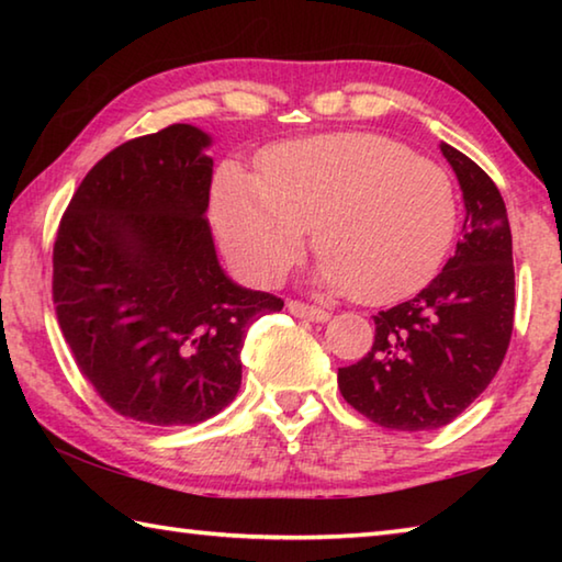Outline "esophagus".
Segmentation results:
<instances>
[{"instance_id":"1","label":"esophagus","mask_w":562,"mask_h":562,"mask_svg":"<svg viewBox=\"0 0 562 562\" xmlns=\"http://www.w3.org/2000/svg\"><path fill=\"white\" fill-rule=\"evenodd\" d=\"M288 310H290V315L310 319V322H327L329 319V312L325 307H317V304H307L300 300H290Z\"/></svg>"}]
</instances>
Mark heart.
<instances>
[{"mask_svg": "<svg viewBox=\"0 0 562 562\" xmlns=\"http://www.w3.org/2000/svg\"><path fill=\"white\" fill-rule=\"evenodd\" d=\"M213 221L237 268L262 284L288 274L317 225L322 280L379 304L434 278L459 203L434 160L376 133H329L270 148L262 178L221 168Z\"/></svg>", "mask_w": 562, "mask_h": 562, "instance_id": "b5f03b06", "label": "heart"}]
</instances>
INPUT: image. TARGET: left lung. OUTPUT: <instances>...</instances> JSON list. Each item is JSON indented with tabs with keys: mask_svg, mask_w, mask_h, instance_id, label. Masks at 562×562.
Wrapping results in <instances>:
<instances>
[{
	"mask_svg": "<svg viewBox=\"0 0 562 562\" xmlns=\"http://www.w3.org/2000/svg\"><path fill=\"white\" fill-rule=\"evenodd\" d=\"M441 154L463 190V237L416 297L374 315L372 349L337 372L345 402L384 429L451 424L491 384L510 345L516 272L506 203L469 156L449 144Z\"/></svg>",
	"mask_w": 562,
	"mask_h": 562,
	"instance_id": "1",
	"label": "left lung"
}]
</instances>
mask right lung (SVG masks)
<instances>
[{
  "mask_svg": "<svg viewBox=\"0 0 562 562\" xmlns=\"http://www.w3.org/2000/svg\"><path fill=\"white\" fill-rule=\"evenodd\" d=\"M211 138L188 123L131 138L76 188L54 240L52 297L76 367L113 412L186 426L233 402L247 327L282 310L217 265Z\"/></svg>",
  "mask_w": 562,
  "mask_h": 562,
  "instance_id": "add662e5",
  "label": "right lung"
}]
</instances>
